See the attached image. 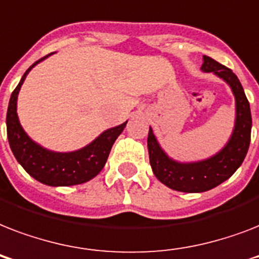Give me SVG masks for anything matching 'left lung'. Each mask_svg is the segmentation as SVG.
Returning <instances> with one entry per match:
<instances>
[{
	"label": "left lung",
	"instance_id": "1",
	"mask_svg": "<svg viewBox=\"0 0 259 259\" xmlns=\"http://www.w3.org/2000/svg\"><path fill=\"white\" fill-rule=\"evenodd\" d=\"M201 70L213 72L229 83L237 102L235 129L229 144L217 156L204 161L180 164L170 160L156 141L149 127L148 150L154 176L166 187L180 192H204L226 181L241 166L249 150L251 138V113L239 79L229 67L223 66L209 56H204Z\"/></svg>",
	"mask_w": 259,
	"mask_h": 259
}]
</instances>
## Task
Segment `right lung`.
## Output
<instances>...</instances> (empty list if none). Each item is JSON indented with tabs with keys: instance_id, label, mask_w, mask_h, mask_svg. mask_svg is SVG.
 I'll return each instance as SVG.
<instances>
[{
	"instance_id": "1",
	"label": "right lung",
	"mask_w": 259,
	"mask_h": 259,
	"mask_svg": "<svg viewBox=\"0 0 259 259\" xmlns=\"http://www.w3.org/2000/svg\"><path fill=\"white\" fill-rule=\"evenodd\" d=\"M47 56L38 59L37 62H34L25 71L17 87L12 93L8 113H6V130H8L10 149L22 168L42 184L52 185V187L82 184L91 180L103 169L111 146L118 136L122 133V130L125 129L126 122L117 127L106 130L105 133H102L86 148L71 153H55L34 144L26 136L18 122L16 105H17L18 91L28 72Z\"/></svg>"
}]
</instances>
